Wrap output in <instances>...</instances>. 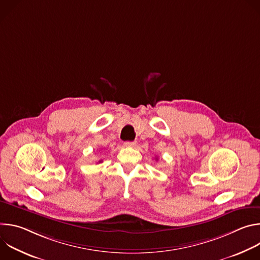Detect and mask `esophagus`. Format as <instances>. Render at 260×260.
I'll list each match as a JSON object with an SVG mask.
<instances>
[{
  "label": "esophagus",
  "instance_id": "1",
  "mask_svg": "<svg viewBox=\"0 0 260 260\" xmlns=\"http://www.w3.org/2000/svg\"><path fill=\"white\" fill-rule=\"evenodd\" d=\"M136 144H137L136 142H129V141L124 142V146H125V147H135Z\"/></svg>",
  "mask_w": 260,
  "mask_h": 260
}]
</instances>
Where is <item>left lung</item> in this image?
I'll return each mask as SVG.
<instances>
[{"label": "left lung", "instance_id": "left-lung-1", "mask_svg": "<svg viewBox=\"0 0 260 260\" xmlns=\"http://www.w3.org/2000/svg\"><path fill=\"white\" fill-rule=\"evenodd\" d=\"M156 160H157V158H156Z\"/></svg>", "mask_w": 260, "mask_h": 260}]
</instances>
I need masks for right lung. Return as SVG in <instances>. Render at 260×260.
I'll return each mask as SVG.
<instances>
[{
	"label": "right lung",
	"mask_w": 260,
	"mask_h": 260,
	"mask_svg": "<svg viewBox=\"0 0 260 260\" xmlns=\"http://www.w3.org/2000/svg\"><path fill=\"white\" fill-rule=\"evenodd\" d=\"M100 162H102V160H99V164H100Z\"/></svg>",
	"instance_id": "add662e5"
}]
</instances>
